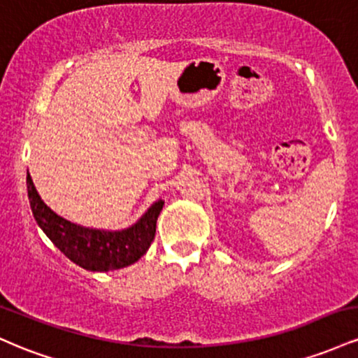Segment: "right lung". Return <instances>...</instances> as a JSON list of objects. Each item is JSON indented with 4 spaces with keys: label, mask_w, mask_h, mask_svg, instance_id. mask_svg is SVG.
<instances>
[{
    "label": "right lung",
    "mask_w": 358,
    "mask_h": 358,
    "mask_svg": "<svg viewBox=\"0 0 358 358\" xmlns=\"http://www.w3.org/2000/svg\"><path fill=\"white\" fill-rule=\"evenodd\" d=\"M27 187L28 200L36 224L60 249V252L87 271L121 269L136 262L155 239L156 220L165 203L163 200H158L151 205L150 210L133 227L126 231L108 232L82 227L57 215L40 199L30 173L27 175Z\"/></svg>",
    "instance_id": "obj_1"
}]
</instances>
